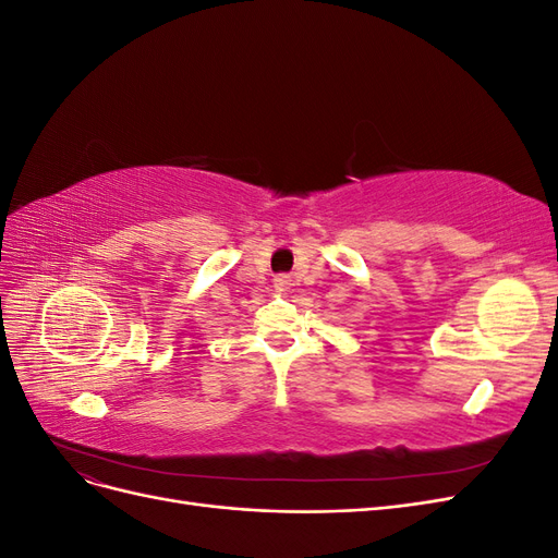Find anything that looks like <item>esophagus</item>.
<instances>
[{"label":"esophagus","instance_id":"esophagus-1","mask_svg":"<svg viewBox=\"0 0 558 558\" xmlns=\"http://www.w3.org/2000/svg\"><path fill=\"white\" fill-rule=\"evenodd\" d=\"M275 286H277L279 291H286V289H289V286H291V279L286 277V275H279V277L275 279Z\"/></svg>","mask_w":558,"mask_h":558}]
</instances>
